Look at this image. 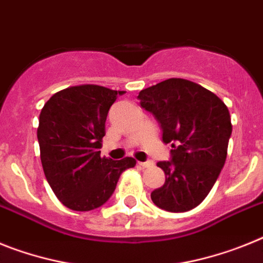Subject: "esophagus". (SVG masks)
I'll return each instance as SVG.
<instances>
[{
  "label": "esophagus",
  "mask_w": 263,
  "mask_h": 263,
  "mask_svg": "<svg viewBox=\"0 0 263 263\" xmlns=\"http://www.w3.org/2000/svg\"><path fill=\"white\" fill-rule=\"evenodd\" d=\"M139 165L143 166V168H149V166L154 165V161H139Z\"/></svg>",
  "instance_id": "34e87169"
}]
</instances>
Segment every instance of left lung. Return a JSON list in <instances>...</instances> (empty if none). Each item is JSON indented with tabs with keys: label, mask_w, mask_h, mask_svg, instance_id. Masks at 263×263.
Instances as JSON below:
<instances>
[{
	"label": "left lung",
	"mask_w": 263,
	"mask_h": 263,
	"mask_svg": "<svg viewBox=\"0 0 263 263\" xmlns=\"http://www.w3.org/2000/svg\"><path fill=\"white\" fill-rule=\"evenodd\" d=\"M171 143V161H159L165 182L151 198L164 211L179 213L200 205L222 170L232 135L227 104L195 82L171 78L139 92Z\"/></svg>",
	"instance_id": "1"
}]
</instances>
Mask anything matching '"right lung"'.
Returning a JSON list of instances; mask_svg holds the SVG:
<instances>
[{"label":"right lung","instance_id":"right-lung-1","mask_svg":"<svg viewBox=\"0 0 263 263\" xmlns=\"http://www.w3.org/2000/svg\"><path fill=\"white\" fill-rule=\"evenodd\" d=\"M98 86L81 84L55 92L40 114L36 138L47 182L68 209H97L112 196L118 180L136 160L100 157L106 119L118 95Z\"/></svg>","mask_w":263,"mask_h":263}]
</instances>
